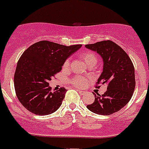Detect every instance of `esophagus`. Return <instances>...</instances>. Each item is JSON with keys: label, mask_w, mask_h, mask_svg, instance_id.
Masks as SVG:
<instances>
[{"label": "esophagus", "mask_w": 149, "mask_h": 149, "mask_svg": "<svg viewBox=\"0 0 149 149\" xmlns=\"http://www.w3.org/2000/svg\"><path fill=\"white\" fill-rule=\"evenodd\" d=\"M77 91H78V93L80 94L81 95H84V93H85V91H81V90H77Z\"/></svg>", "instance_id": "34e87169"}]
</instances>
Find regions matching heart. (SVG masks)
Instances as JSON below:
<instances>
[{
    "mask_svg": "<svg viewBox=\"0 0 149 149\" xmlns=\"http://www.w3.org/2000/svg\"><path fill=\"white\" fill-rule=\"evenodd\" d=\"M80 58L83 60L85 64L88 66H95L97 61V55L91 52H81L80 54ZM70 65V61L67 59L63 64V68H67ZM71 83L73 84L74 86L78 87V88H81L84 87L87 83V79L82 76H76L71 80Z\"/></svg>",
    "mask_w": 149,
    "mask_h": 149,
    "instance_id": "b5f03b06",
    "label": "heart"
}]
</instances>
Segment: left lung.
Here are the masks:
<instances>
[{"label": "left lung", "instance_id": "left-lung-1", "mask_svg": "<svg viewBox=\"0 0 149 149\" xmlns=\"http://www.w3.org/2000/svg\"><path fill=\"white\" fill-rule=\"evenodd\" d=\"M85 47L98 53L103 59V71L97 84H108L103 95H94L95 102L87 105V108L97 115H110L125 106L132 97L135 88L134 65L127 53L111 41H99Z\"/></svg>", "mask_w": 149, "mask_h": 149}]
</instances>
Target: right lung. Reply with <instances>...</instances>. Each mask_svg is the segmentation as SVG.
<instances>
[{
	"mask_svg": "<svg viewBox=\"0 0 149 149\" xmlns=\"http://www.w3.org/2000/svg\"><path fill=\"white\" fill-rule=\"evenodd\" d=\"M81 47L41 41L24 52L14 73V88L19 102L27 110L35 115H47L60 108L67 90L62 87L52 92L48 81L61 71L69 56Z\"/></svg>",
	"mask_w": 149,
	"mask_h": 149,
	"instance_id": "1",
	"label": "right lung"
}]
</instances>
